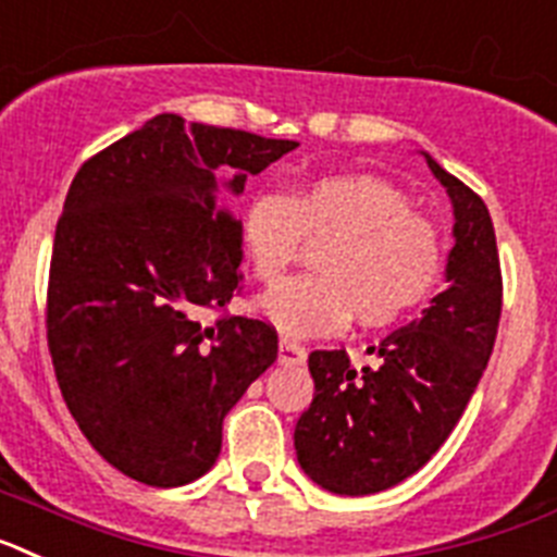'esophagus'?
Masks as SVG:
<instances>
[{"label":"esophagus","instance_id":"1","mask_svg":"<svg viewBox=\"0 0 557 557\" xmlns=\"http://www.w3.org/2000/svg\"><path fill=\"white\" fill-rule=\"evenodd\" d=\"M299 361H306V347L288 336L280 338V364H299Z\"/></svg>","mask_w":557,"mask_h":557}]
</instances>
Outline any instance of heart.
Instances as JSON below:
<instances>
[{
	"label": "heart",
	"mask_w": 557,
	"mask_h": 557,
	"mask_svg": "<svg viewBox=\"0 0 557 557\" xmlns=\"http://www.w3.org/2000/svg\"><path fill=\"white\" fill-rule=\"evenodd\" d=\"M244 249L251 277L277 285L322 244L317 274H299L265 294L260 311L285 333H333L356 313L361 327H389L432 297L446 269L437 224L412 198L375 176H322L294 193H263L246 207Z\"/></svg>",
	"instance_id": "b5f03b06"
}]
</instances>
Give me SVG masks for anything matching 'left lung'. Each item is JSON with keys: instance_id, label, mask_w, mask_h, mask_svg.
<instances>
[{"instance_id": "obj_1", "label": "left lung", "mask_w": 557, "mask_h": 557, "mask_svg": "<svg viewBox=\"0 0 557 557\" xmlns=\"http://www.w3.org/2000/svg\"><path fill=\"white\" fill-rule=\"evenodd\" d=\"M454 201L448 288L414 322L389 333L372 367L347 350H313L317 393L294 429L302 471L342 496L398 485L454 432L480 384L502 317V265L485 201L429 159Z\"/></svg>"}]
</instances>
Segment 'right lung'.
<instances>
[{
  "instance_id": "right-lung-1",
  "label": "right lung",
  "mask_w": 557,
  "mask_h": 557,
  "mask_svg": "<svg viewBox=\"0 0 557 557\" xmlns=\"http://www.w3.org/2000/svg\"><path fill=\"white\" fill-rule=\"evenodd\" d=\"M297 145L221 125L185 132L157 114L72 178L47 347L81 432L143 485L205 476L226 412L277 359L274 325L226 313L244 292V232L226 201Z\"/></svg>"
}]
</instances>
